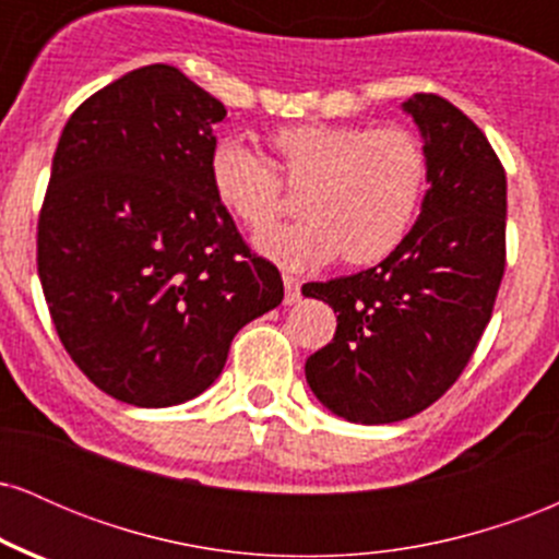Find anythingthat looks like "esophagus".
Masks as SVG:
<instances>
[{
  "label": "esophagus",
  "instance_id": "34e87169",
  "mask_svg": "<svg viewBox=\"0 0 559 559\" xmlns=\"http://www.w3.org/2000/svg\"><path fill=\"white\" fill-rule=\"evenodd\" d=\"M284 288H286V294H284L286 305H294V301H299V297H301L299 281L294 278V275H284Z\"/></svg>",
  "mask_w": 559,
  "mask_h": 559
}]
</instances>
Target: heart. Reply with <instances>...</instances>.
<instances>
[{
	"instance_id": "obj_1",
	"label": "heart",
	"mask_w": 559,
	"mask_h": 559,
	"mask_svg": "<svg viewBox=\"0 0 559 559\" xmlns=\"http://www.w3.org/2000/svg\"><path fill=\"white\" fill-rule=\"evenodd\" d=\"M286 181L307 186L310 221L265 230L260 254L286 267H320L344 252L349 265H370L400 247L426 189L428 159L404 128L299 123L273 131ZM210 186L217 202L247 228H267L281 210V181L265 157L236 136L215 141Z\"/></svg>"
}]
</instances>
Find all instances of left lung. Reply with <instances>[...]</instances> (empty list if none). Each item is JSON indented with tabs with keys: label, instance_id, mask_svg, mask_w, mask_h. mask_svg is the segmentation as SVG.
I'll return each instance as SVG.
<instances>
[{
	"label": "left lung",
	"instance_id": "1",
	"mask_svg": "<svg viewBox=\"0 0 559 559\" xmlns=\"http://www.w3.org/2000/svg\"><path fill=\"white\" fill-rule=\"evenodd\" d=\"M402 112L428 159L418 221L376 267L301 286L336 312L333 342L307 357V383L362 426L413 418L457 381L504 273L507 178L489 139L444 96L413 94Z\"/></svg>",
	"mask_w": 559,
	"mask_h": 559
}]
</instances>
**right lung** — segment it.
Wrapping results in <instances>:
<instances>
[{"label": "right lung", "instance_id": "obj_1", "mask_svg": "<svg viewBox=\"0 0 559 559\" xmlns=\"http://www.w3.org/2000/svg\"><path fill=\"white\" fill-rule=\"evenodd\" d=\"M226 107L178 68L146 66L62 128L38 217V278L68 355L133 407L207 391L249 320L284 299L210 186Z\"/></svg>", "mask_w": 559, "mask_h": 559}]
</instances>
